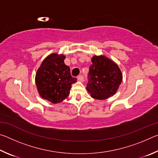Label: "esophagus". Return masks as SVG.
Here are the masks:
<instances>
[{
    "label": "esophagus",
    "instance_id": "1",
    "mask_svg": "<svg viewBox=\"0 0 158 158\" xmlns=\"http://www.w3.org/2000/svg\"><path fill=\"white\" fill-rule=\"evenodd\" d=\"M77 80H78V81L80 82H83L84 81V77H83L82 75H79L78 77H77Z\"/></svg>",
    "mask_w": 158,
    "mask_h": 158
}]
</instances>
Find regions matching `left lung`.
Returning <instances> with one entry per match:
<instances>
[{"label":"left lung","mask_w":158,"mask_h":158,"mask_svg":"<svg viewBox=\"0 0 158 158\" xmlns=\"http://www.w3.org/2000/svg\"><path fill=\"white\" fill-rule=\"evenodd\" d=\"M91 61L86 89L92 98L105 100L116 93L123 74L117 64L105 56H94Z\"/></svg>","instance_id":"8db88e82"}]
</instances>
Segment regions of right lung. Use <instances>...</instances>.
<instances>
[{
	"label": "right lung",
	"mask_w": 158,
	"mask_h": 158,
	"mask_svg": "<svg viewBox=\"0 0 158 158\" xmlns=\"http://www.w3.org/2000/svg\"><path fill=\"white\" fill-rule=\"evenodd\" d=\"M65 56L53 53L42 61L35 75L39 95L53 104L60 103L69 94L77 79L71 76L70 69L64 63Z\"/></svg>",
	"instance_id": "right-lung-1"
}]
</instances>
